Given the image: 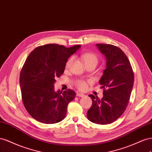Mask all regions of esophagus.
Instances as JSON below:
<instances>
[{"label": "esophagus", "instance_id": "34e87169", "mask_svg": "<svg viewBox=\"0 0 152 152\" xmlns=\"http://www.w3.org/2000/svg\"><path fill=\"white\" fill-rule=\"evenodd\" d=\"M77 97H83L85 96V95L81 93H77Z\"/></svg>", "mask_w": 152, "mask_h": 152}]
</instances>
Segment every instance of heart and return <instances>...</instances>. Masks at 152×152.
<instances>
[{
	"label": "heart",
	"mask_w": 152,
	"mask_h": 152,
	"mask_svg": "<svg viewBox=\"0 0 152 152\" xmlns=\"http://www.w3.org/2000/svg\"><path fill=\"white\" fill-rule=\"evenodd\" d=\"M82 59H83L85 65H88L90 64H96L98 62V58L96 55L92 53H85L82 55ZM72 62V58L69 59L67 64L66 67L68 68L71 66V64ZM76 85L77 88L80 90H84L86 88V83L84 80H78L76 82Z\"/></svg>",
	"instance_id": "heart-1"
}]
</instances>
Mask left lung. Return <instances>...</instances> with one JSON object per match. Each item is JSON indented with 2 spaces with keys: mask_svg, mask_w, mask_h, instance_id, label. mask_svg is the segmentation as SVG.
<instances>
[{
  "mask_svg": "<svg viewBox=\"0 0 152 152\" xmlns=\"http://www.w3.org/2000/svg\"><path fill=\"white\" fill-rule=\"evenodd\" d=\"M96 46L106 60L99 80L104 96L99 99L89 95L92 105L87 111V118L93 123L106 125L115 122L126 110L133 87L134 72L127 57L119 48L108 44Z\"/></svg>",
  "mask_w": 152,
  "mask_h": 152,
  "instance_id": "left-lung-1",
  "label": "left lung"
}]
</instances>
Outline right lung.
I'll return each mask as SVG.
<instances>
[{
  "label": "right lung",
  "instance_id": "right-lung-1",
  "mask_svg": "<svg viewBox=\"0 0 152 152\" xmlns=\"http://www.w3.org/2000/svg\"><path fill=\"white\" fill-rule=\"evenodd\" d=\"M81 48L57 44L37 47L21 69L20 85L25 109L32 118L43 124H56L64 119L68 104L76 97L75 91H55V78L64 72L68 58Z\"/></svg>",
  "mask_w": 152,
  "mask_h": 152
}]
</instances>
